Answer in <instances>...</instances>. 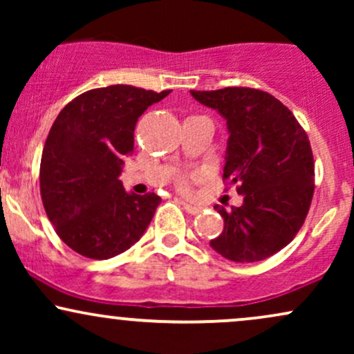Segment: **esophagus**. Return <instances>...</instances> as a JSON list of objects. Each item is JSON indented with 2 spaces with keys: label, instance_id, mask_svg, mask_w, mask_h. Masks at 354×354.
Segmentation results:
<instances>
[{
  "label": "esophagus",
  "instance_id": "esophagus-1",
  "mask_svg": "<svg viewBox=\"0 0 354 354\" xmlns=\"http://www.w3.org/2000/svg\"><path fill=\"white\" fill-rule=\"evenodd\" d=\"M180 203L183 205V208L188 211L189 214H198L201 211V206H198V205H191V203L185 201V200H180Z\"/></svg>",
  "mask_w": 354,
  "mask_h": 354
}]
</instances>
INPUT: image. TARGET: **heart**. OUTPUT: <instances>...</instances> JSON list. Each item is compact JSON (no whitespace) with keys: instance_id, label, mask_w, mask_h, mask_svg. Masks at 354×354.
Here are the masks:
<instances>
[{"instance_id":"heart-1","label":"heart","mask_w":354,"mask_h":354,"mask_svg":"<svg viewBox=\"0 0 354 354\" xmlns=\"http://www.w3.org/2000/svg\"><path fill=\"white\" fill-rule=\"evenodd\" d=\"M180 185H181V186H185V183H180Z\"/></svg>"}]
</instances>
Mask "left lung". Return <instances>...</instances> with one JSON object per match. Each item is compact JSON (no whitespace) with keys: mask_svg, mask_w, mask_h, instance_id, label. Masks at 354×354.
Returning a JSON list of instances; mask_svg holds the SVG:
<instances>
[{"mask_svg":"<svg viewBox=\"0 0 354 354\" xmlns=\"http://www.w3.org/2000/svg\"><path fill=\"white\" fill-rule=\"evenodd\" d=\"M191 95L226 120L223 180L243 194L239 208L214 206L225 230L209 245L236 263L270 258L293 241L310 211L315 160L306 131L281 101L261 89L233 86Z\"/></svg>","mask_w":354,"mask_h":354,"instance_id":"obj_1","label":"left lung"}]
</instances>
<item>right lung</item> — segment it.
Segmentation results:
<instances>
[{
    "label": "right lung",
    "mask_w": 354,
    "mask_h": 354,
    "mask_svg": "<svg viewBox=\"0 0 354 354\" xmlns=\"http://www.w3.org/2000/svg\"><path fill=\"white\" fill-rule=\"evenodd\" d=\"M171 93L129 84L89 89L59 111L44 143L39 191L56 234L91 259L123 253L143 236L161 198L126 193L124 156L138 118Z\"/></svg>",
    "instance_id": "right-lung-1"
}]
</instances>
